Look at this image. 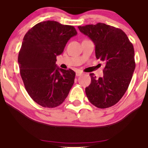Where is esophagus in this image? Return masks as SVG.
Returning <instances> with one entry per match:
<instances>
[{
	"instance_id": "esophagus-1",
	"label": "esophagus",
	"mask_w": 148,
	"mask_h": 148,
	"mask_svg": "<svg viewBox=\"0 0 148 148\" xmlns=\"http://www.w3.org/2000/svg\"><path fill=\"white\" fill-rule=\"evenodd\" d=\"M81 74H83V72H80V71H77V72H76V76H79L81 75Z\"/></svg>"
}]
</instances>
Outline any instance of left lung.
<instances>
[{"label": "left lung", "mask_w": 148, "mask_h": 148, "mask_svg": "<svg viewBox=\"0 0 148 148\" xmlns=\"http://www.w3.org/2000/svg\"><path fill=\"white\" fill-rule=\"evenodd\" d=\"M81 33L94 43L96 57L105 63L102 77L93 73L85 88L89 102L100 108L115 105L128 89L135 68L133 45L122 30L104 23L79 26Z\"/></svg>", "instance_id": "obj_1"}]
</instances>
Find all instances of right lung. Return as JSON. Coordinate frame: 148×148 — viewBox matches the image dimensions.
<instances>
[{
	"label": "right lung",
	"mask_w": 148,
	"mask_h": 148,
	"mask_svg": "<svg viewBox=\"0 0 148 148\" xmlns=\"http://www.w3.org/2000/svg\"><path fill=\"white\" fill-rule=\"evenodd\" d=\"M76 34L73 26L48 20L35 24L24 35L18 55L20 75L29 96L43 107L62 104L74 83L76 73L58 68L56 59Z\"/></svg>",
	"instance_id": "1"
}]
</instances>
